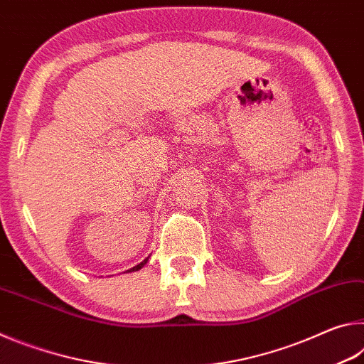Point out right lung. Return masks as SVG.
I'll return each mask as SVG.
<instances>
[{
  "label": "right lung",
  "instance_id": "right-lung-1",
  "mask_svg": "<svg viewBox=\"0 0 364 364\" xmlns=\"http://www.w3.org/2000/svg\"><path fill=\"white\" fill-rule=\"evenodd\" d=\"M146 263H147V258H146V260H144V262H141L139 264H136V267H133L132 269H128V271H138V269H141V268H143Z\"/></svg>",
  "mask_w": 364,
  "mask_h": 364
}]
</instances>
